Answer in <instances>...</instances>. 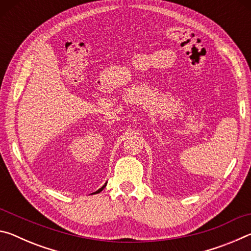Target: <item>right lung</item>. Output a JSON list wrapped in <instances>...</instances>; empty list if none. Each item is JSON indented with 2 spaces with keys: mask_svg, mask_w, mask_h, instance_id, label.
Returning a JSON list of instances; mask_svg holds the SVG:
<instances>
[{
  "mask_svg": "<svg viewBox=\"0 0 251 251\" xmlns=\"http://www.w3.org/2000/svg\"><path fill=\"white\" fill-rule=\"evenodd\" d=\"M105 186H106V184H105V185H104L103 187H101V188H100L99 190H97V192H95L94 194H97V193H100V192H101V190H103V189H104V187H105Z\"/></svg>",
  "mask_w": 251,
  "mask_h": 251,
  "instance_id": "add662e5",
  "label": "right lung"
}]
</instances>
